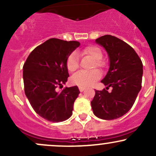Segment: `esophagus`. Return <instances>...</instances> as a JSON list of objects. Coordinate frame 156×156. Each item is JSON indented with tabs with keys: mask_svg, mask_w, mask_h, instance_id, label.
<instances>
[{
	"mask_svg": "<svg viewBox=\"0 0 156 156\" xmlns=\"http://www.w3.org/2000/svg\"><path fill=\"white\" fill-rule=\"evenodd\" d=\"M79 88V90L80 91V92H83V91L84 90V89H86V87H78Z\"/></svg>",
	"mask_w": 156,
	"mask_h": 156,
	"instance_id": "obj_1",
	"label": "esophagus"
}]
</instances>
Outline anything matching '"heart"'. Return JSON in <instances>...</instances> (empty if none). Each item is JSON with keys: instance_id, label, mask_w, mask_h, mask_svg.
Segmentation results:
<instances>
[{"instance_id": "obj_1", "label": "heart", "mask_w": 156, "mask_h": 156, "mask_svg": "<svg viewBox=\"0 0 156 156\" xmlns=\"http://www.w3.org/2000/svg\"><path fill=\"white\" fill-rule=\"evenodd\" d=\"M82 55H87L93 58V62L91 64V68L98 67L101 69H104L106 67V63L103 59V53L99 47L95 45H89L83 48L80 52ZM66 66L69 72H75L79 67L78 56L76 52H73L68 55L66 60ZM101 77V71L98 69H94L89 71H80L76 73L71 78L73 83L80 87H89L94 84Z\"/></svg>"}]
</instances>
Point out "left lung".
Returning <instances> with one entry per match:
<instances>
[{"label": "left lung", "instance_id": "left-lung-1", "mask_svg": "<svg viewBox=\"0 0 156 156\" xmlns=\"http://www.w3.org/2000/svg\"><path fill=\"white\" fill-rule=\"evenodd\" d=\"M95 41L108 54L110 67L101 82L112 90H95L91 105L96 117L112 120L126 114L134 104L141 88L143 64L133 48L117 37L104 35Z\"/></svg>", "mask_w": 156, "mask_h": 156}]
</instances>
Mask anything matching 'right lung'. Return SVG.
<instances>
[{"label": "right lung", "mask_w": 156, "mask_h": 156, "mask_svg": "<svg viewBox=\"0 0 156 156\" xmlns=\"http://www.w3.org/2000/svg\"><path fill=\"white\" fill-rule=\"evenodd\" d=\"M79 45L77 41L49 39L34 48L24 63L25 94L36 113L46 120L59 122L72 115L80 93L78 87H65L61 92L56 89L67 82L66 60Z\"/></svg>", "instance_id": "1"}]
</instances>
